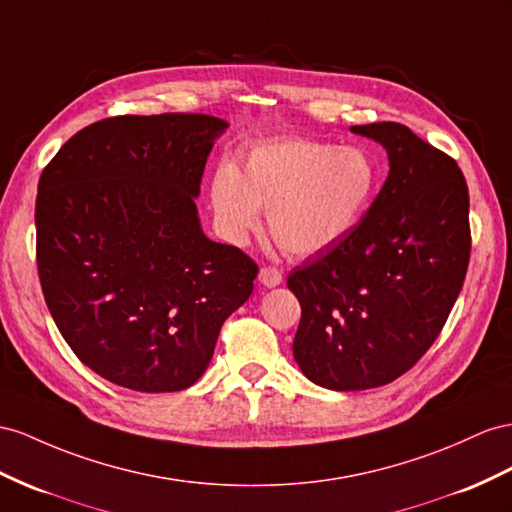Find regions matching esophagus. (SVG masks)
Here are the masks:
<instances>
[{
	"label": "esophagus",
	"instance_id": "obj_1",
	"mask_svg": "<svg viewBox=\"0 0 512 512\" xmlns=\"http://www.w3.org/2000/svg\"><path fill=\"white\" fill-rule=\"evenodd\" d=\"M259 283L264 287H277V285L283 283V274L277 268L266 266V268L259 270Z\"/></svg>",
	"mask_w": 512,
	"mask_h": 512
}]
</instances>
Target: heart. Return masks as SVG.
<instances>
[{
  "label": "heart",
  "mask_w": 512,
  "mask_h": 512,
  "mask_svg": "<svg viewBox=\"0 0 512 512\" xmlns=\"http://www.w3.org/2000/svg\"><path fill=\"white\" fill-rule=\"evenodd\" d=\"M376 181L372 157L357 147L274 140L248 153L240 170H216L212 207L233 240H244L259 227V212H268L274 242L292 257H313L357 227Z\"/></svg>",
  "instance_id": "heart-1"
}]
</instances>
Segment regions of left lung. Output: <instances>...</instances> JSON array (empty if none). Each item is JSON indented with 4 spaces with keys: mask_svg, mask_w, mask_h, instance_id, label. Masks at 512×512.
<instances>
[{
    "mask_svg": "<svg viewBox=\"0 0 512 512\" xmlns=\"http://www.w3.org/2000/svg\"><path fill=\"white\" fill-rule=\"evenodd\" d=\"M387 151L389 175L365 216L329 251L292 270L294 359L311 383L357 391L422 359L469 264V192L450 155L400 123L350 127Z\"/></svg>",
    "mask_w": 512,
    "mask_h": 512,
    "instance_id": "8db88e82",
    "label": "left lung"
}]
</instances>
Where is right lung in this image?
<instances>
[{
  "mask_svg": "<svg viewBox=\"0 0 512 512\" xmlns=\"http://www.w3.org/2000/svg\"><path fill=\"white\" fill-rule=\"evenodd\" d=\"M229 123L114 116L64 142L36 196V264L58 331L84 365L142 393L194 385L257 264L203 233L196 196Z\"/></svg>",
  "mask_w": 512,
  "mask_h": 512,
  "instance_id": "obj_1",
  "label": "right lung"
}]
</instances>
